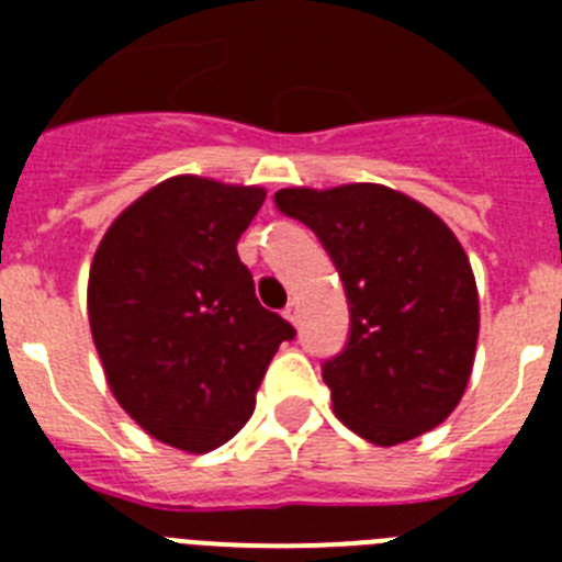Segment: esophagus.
<instances>
[{
    "instance_id": "34e87169",
    "label": "esophagus",
    "mask_w": 562,
    "mask_h": 562,
    "mask_svg": "<svg viewBox=\"0 0 562 562\" xmlns=\"http://www.w3.org/2000/svg\"><path fill=\"white\" fill-rule=\"evenodd\" d=\"M284 317H286V321H290L292 326H297V317H301V310H297V301H292V304L286 306Z\"/></svg>"
}]
</instances>
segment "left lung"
Here are the masks:
<instances>
[{
  "label": "left lung",
  "instance_id": "1",
  "mask_svg": "<svg viewBox=\"0 0 562 562\" xmlns=\"http://www.w3.org/2000/svg\"><path fill=\"white\" fill-rule=\"evenodd\" d=\"M276 202L317 233L349 295L351 337L324 366L337 419L376 448L441 425L473 374L481 321L456 233L376 182L281 188Z\"/></svg>",
  "mask_w": 562,
  "mask_h": 562
}]
</instances>
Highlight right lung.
Masks as SVG:
<instances>
[{
	"label": "right lung",
	"mask_w": 562,
	"mask_h": 562,
	"mask_svg": "<svg viewBox=\"0 0 562 562\" xmlns=\"http://www.w3.org/2000/svg\"><path fill=\"white\" fill-rule=\"evenodd\" d=\"M265 196L168 177L109 225L89 267V331L109 391L182 453H211L245 428L272 355L295 335L258 304L236 252Z\"/></svg>",
	"instance_id": "obj_1"
}]
</instances>
